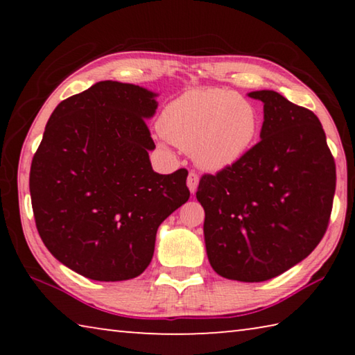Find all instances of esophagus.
Masks as SVG:
<instances>
[{"mask_svg": "<svg viewBox=\"0 0 355 355\" xmlns=\"http://www.w3.org/2000/svg\"><path fill=\"white\" fill-rule=\"evenodd\" d=\"M186 183H188L189 191L192 192V194H194L196 189H197V184H199V175H197L194 171H191L188 173V182H186Z\"/></svg>", "mask_w": 355, "mask_h": 355, "instance_id": "obj_1", "label": "esophagus"}]
</instances>
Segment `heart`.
<instances>
[{
  "instance_id": "1",
  "label": "heart",
  "mask_w": 355,
  "mask_h": 355,
  "mask_svg": "<svg viewBox=\"0 0 355 355\" xmlns=\"http://www.w3.org/2000/svg\"><path fill=\"white\" fill-rule=\"evenodd\" d=\"M158 125L167 141L192 153L197 166L222 171L248 155L257 139L260 117L255 106L236 92L203 89L172 100Z\"/></svg>"
}]
</instances>
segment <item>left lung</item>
Instances as JSON below:
<instances>
[{
	"label": "left lung",
	"mask_w": 355,
	"mask_h": 355,
	"mask_svg": "<svg viewBox=\"0 0 355 355\" xmlns=\"http://www.w3.org/2000/svg\"><path fill=\"white\" fill-rule=\"evenodd\" d=\"M263 101L261 141L238 163L202 175L209 264L222 277L264 282L307 258L327 230L335 161L313 112L274 91Z\"/></svg>",
	"instance_id": "left-lung-1"
}]
</instances>
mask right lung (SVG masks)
<instances>
[{
  "instance_id": "add662e5",
  "label": "right lung",
  "mask_w": 355,
  "mask_h": 355,
  "mask_svg": "<svg viewBox=\"0 0 355 355\" xmlns=\"http://www.w3.org/2000/svg\"><path fill=\"white\" fill-rule=\"evenodd\" d=\"M156 94L100 81L61 101L35 152L29 192L51 255L100 282L128 280L152 261L158 227L189 199L188 171L161 175L146 119Z\"/></svg>"
}]
</instances>
